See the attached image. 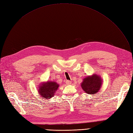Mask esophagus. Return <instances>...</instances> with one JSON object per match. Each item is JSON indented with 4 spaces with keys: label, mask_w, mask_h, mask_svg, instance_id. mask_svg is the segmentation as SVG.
<instances>
[{
    "label": "esophagus",
    "mask_w": 133,
    "mask_h": 133,
    "mask_svg": "<svg viewBox=\"0 0 133 133\" xmlns=\"http://www.w3.org/2000/svg\"><path fill=\"white\" fill-rule=\"evenodd\" d=\"M65 83H66V84L67 85H69V84H71V81H69V80H66V82H65Z\"/></svg>",
    "instance_id": "34e87169"
}]
</instances>
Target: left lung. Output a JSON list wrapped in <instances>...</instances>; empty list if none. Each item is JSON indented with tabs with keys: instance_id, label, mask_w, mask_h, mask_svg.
<instances>
[{
	"instance_id": "1",
	"label": "left lung",
	"mask_w": 133,
	"mask_h": 133,
	"mask_svg": "<svg viewBox=\"0 0 133 133\" xmlns=\"http://www.w3.org/2000/svg\"><path fill=\"white\" fill-rule=\"evenodd\" d=\"M102 81L99 76L95 75L88 76L83 79L81 87L83 90L88 94H95L100 89Z\"/></svg>"
}]
</instances>
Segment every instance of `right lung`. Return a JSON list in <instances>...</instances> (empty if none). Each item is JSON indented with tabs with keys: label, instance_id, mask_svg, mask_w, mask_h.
I'll return each mask as SVG.
<instances>
[{
	"label": "right lung",
	"instance_id": "add662e5",
	"mask_svg": "<svg viewBox=\"0 0 133 133\" xmlns=\"http://www.w3.org/2000/svg\"><path fill=\"white\" fill-rule=\"evenodd\" d=\"M58 87L59 85L56 82H48L41 85L39 88V94L42 97L49 99L54 96Z\"/></svg>",
	"mask_w": 133,
	"mask_h": 133
}]
</instances>
